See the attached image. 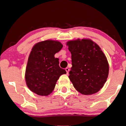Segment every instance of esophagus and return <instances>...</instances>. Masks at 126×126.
Here are the masks:
<instances>
[{"mask_svg": "<svg viewBox=\"0 0 126 126\" xmlns=\"http://www.w3.org/2000/svg\"><path fill=\"white\" fill-rule=\"evenodd\" d=\"M65 70H66V73H67V75H68V73H69V70H70L68 68H65Z\"/></svg>", "mask_w": 126, "mask_h": 126, "instance_id": "1", "label": "esophagus"}]
</instances>
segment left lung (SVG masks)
<instances>
[{"instance_id": "left-lung-1", "label": "left lung", "mask_w": 126, "mask_h": 126, "mask_svg": "<svg viewBox=\"0 0 126 126\" xmlns=\"http://www.w3.org/2000/svg\"><path fill=\"white\" fill-rule=\"evenodd\" d=\"M72 54L70 81L82 94L97 92L106 83L109 65L97 44L89 39H77L66 43Z\"/></svg>"}]
</instances>
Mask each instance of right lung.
<instances>
[{
  "mask_svg": "<svg viewBox=\"0 0 126 126\" xmlns=\"http://www.w3.org/2000/svg\"><path fill=\"white\" fill-rule=\"evenodd\" d=\"M63 45L57 41L38 42L29 55L25 72L27 86L32 92L47 96L54 90L60 76L66 72L59 66V59L54 57Z\"/></svg>",
  "mask_w": 126,
  "mask_h": 126,
  "instance_id": "add662e5",
  "label": "right lung"
}]
</instances>
